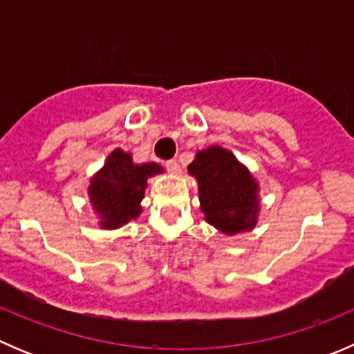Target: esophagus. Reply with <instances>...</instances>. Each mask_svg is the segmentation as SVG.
Masks as SVG:
<instances>
[{"label": "esophagus", "mask_w": 354, "mask_h": 354, "mask_svg": "<svg viewBox=\"0 0 354 354\" xmlns=\"http://www.w3.org/2000/svg\"><path fill=\"white\" fill-rule=\"evenodd\" d=\"M166 169H167V173L178 174L180 173V164H178L174 159H169V160H166Z\"/></svg>", "instance_id": "obj_1"}]
</instances>
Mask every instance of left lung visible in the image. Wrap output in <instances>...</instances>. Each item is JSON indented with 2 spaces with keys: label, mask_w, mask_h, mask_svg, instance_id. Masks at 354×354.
Returning a JSON list of instances; mask_svg holds the SVG:
<instances>
[{
  "label": "left lung",
  "mask_w": 354,
  "mask_h": 354,
  "mask_svg": "<svg viewBox=\"0 0 354 354\" xmlns=\"http://www.w3.org/2000/svg\"><path fill=\"white\" fill-rule=\"evenodd\" d=\"M188 173L197 178L205 221L224 234L253 230L259 216V183L234 154L219 145L198 151Z\"/></svg>",
  "instance_id": "obj_1"
}]
</instances>
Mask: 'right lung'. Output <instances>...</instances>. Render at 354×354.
Here are the masks:
<instances>
[{
    "mask_svg": "<svg viewBox=\"0 0 354 354\" xmlns=\"http://www.w3.org/2000/svg\"><path fill=\"white\" fill-rule=\"evenodd\" d=\"M159 173H162L159 164H133L128 152L121 149L111 152L102 169L92 176L88 185V198L99 216V226L116 230L137 219L142 212L140 202L147 180Z\"/></svg>",
    "mask_w": 354,
    "mask_h": 354,
    "instance_id": "1",
    "label": "right lung"
}]
</instances>
